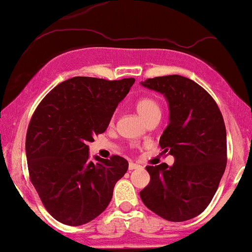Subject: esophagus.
<instances>
[{
	"label": "esophagus",
	"mask_w": 252,
	"mask_h": 252,
	"mask_svg": "<svg viewBox=\"0 0 252 252\" xmlns=\"http://www.w3.org/2000/svg\"><path fill=\"white\" fill-rule=\"evenodd\" d=\"M140 164L135 163V162H129V170H134V169H137L140 168Z\"/></svg>",
	"instance_id": "esophagus-1"
}]
</instances>
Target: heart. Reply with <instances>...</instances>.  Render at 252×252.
<instances>
[{
    "instance_id": "1",
    "label": "heart",
    "mask_w": 252,
    "mask_h": 252,
    "mask_svg": "<svg viewBox=\"0 0 252 252\" xmlns=\"http://www.w3.org/2000/svg\"><path fill=\"white\" fill-rule=\"evenodd\" d=\"M135 108L137 114L140 115L141 118L144 122H148L153 117L161 116V109L158 106V102L150 97H142L135 103ZM115 117L111 118V123H114Z\"/></svg>"
}]
</instances>
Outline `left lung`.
<instances>
[{"label":"left lung","mask_w":252,"mask_h":252,"mask_svg":"<svg viewBox=\"0 0 252 252\" xmlns=\"http://www.w3.org/2000/svg\"><path fill=\"white\" fill-rule=\"evenodd\" d=\"M160 92L169 106V123L160 137L173 166H147L150 182L140 192L150 211L169 221L194 218L209 206L226 167V129L206 90L186 77H155L141 83Z\"/></svg>","instance_id":"obj_1"}]
</instances>
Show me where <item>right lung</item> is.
I'll return each mask as SVG.
<instances>
[{
  "mask_svg": "<svg viewBox=\"0 0 252 252\" xmlns=\"http://www.w3.org/2000/svg\"><path fill=\"white\" fill-rule=\"evenodd\" d=\"M134 78L73 77L41 100L28 126L26 155L34 189L48 213L78 226L108 207L116 182L128 170L118 155L90 160L89 146L103 134Z\"/></svg>",
  "mask_w": 252,
  "mask_h": 252,
  "instance_id": "right-lung-1",
  "label": "right lung"
}]
</instances>
